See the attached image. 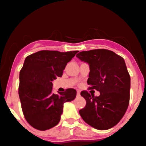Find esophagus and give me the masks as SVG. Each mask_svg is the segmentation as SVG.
<instances>
[{"instance_id":"obj_1","label":"esophagus","mask_w":146,"mask_h":146,"mask_svg":"<svg viewBox=\"0 0 146 146\" xmlns=\"http://www.w3.org/2000/svg\"><path fill=\"white\" fill-rule=\"evenodd\" d=\"M77 96H80V92L79 90L77 91Z\"/></svg>"}]
</instances>
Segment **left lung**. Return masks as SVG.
Listing matches in <instances>:
<instances>
[{
    "label": "left lung",
    "instance_id": "obj_1",
    "mask_svg": "<svg viewBox=\"0 0 146 146\" xmlns=\"http://www.w3.org/2000/svg\"><path fill=\"white\" fill-rule=\"evenodd\" d=\"M76 56L89 64V88L100 92L99 96L81 92L86 101L79 111L81 117L96 129H111L122 118L129 104L131 78L124 60L105 49L84 51Z\"/></svg>",
    "mask_w": 146,
    "mask_h": 146
}]
</instances>
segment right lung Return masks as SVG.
<instances>
[{
    "label": "right lung",
    "mask_w": 146,
    "mask_h": 146,
    "mask_svg": "<svg viewBox=\"0 0 146 146\" xmlns=\"http://www.w3.org/2000/svg\"><path fill=\"white\" fill-rule=\"evenodd\" d=\"M77 53L42 50L26 58L20 72L18 92L24 117L35 129L45 131L57 125L63 104L76 97L73 88L52 93V82L62 77L66 64Z\"/></svg>",
    "instance_id": "1"
}]
</instances>
